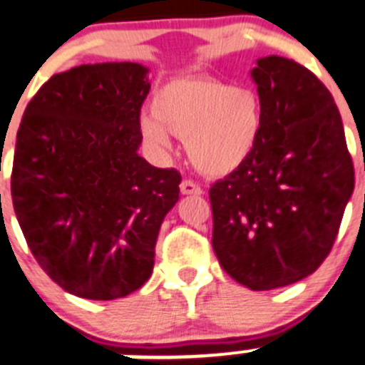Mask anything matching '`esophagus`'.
Returning a JSON list of instances; mask_svg holds the SVG:
<instances>
[{
    "mask_svg": "<svg viewBox=\"0 0 365 365\" xmlns=\"http://www.w3.org/2000/svg\"><path fill=\"white\" fill-rule=\"evenodd\" d=\"M180 193L182 195H202V188L192 179H185L180 182Z\"/></svg>",
    "mask_w": 365,
    "mask_h": 365,
    "instance_id": "1",
    "label": "esophagus"
}]
</instances>
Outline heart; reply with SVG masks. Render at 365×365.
<instances>
[{
	"label": "heart",
	"instance_id": "b5f03b06",
	"mask_svg": "<svg viewBox=\"0 0 365 365\" xmlns=\"http://www.w3.org/2000/svg\"><path fill=\"white\" fill-rule=\"evenodd\" d=\"M150 109L152 116L141 121L147 141L168 148V133L186 138L192 163L210 175L238 168L255 148L262 127L255 93L211 76L168 82L154 95Z\"/></svg>",
	"mask_w": 365,
	"mask_h": 365
}]
</instances>
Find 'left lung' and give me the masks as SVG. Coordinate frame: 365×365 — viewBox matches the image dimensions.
<instances>
[{
  "mask_svg": "<svg viewBox=\"0 0 365 365\" xmlns=\"http://www.w3.org/2000/svg\"><path fill=\"white\" fill-rule=\"evenodd\" d=\"M262 127L237 170L210 188L213 251L251 290L287 287L319 269L335 244L355 168L335 100L292 58L252 69Z\"/></svg>",
  "mask_w": 365,
  "mask_h": 365,
  "instance_id": "left-lung-1",
  "label": "left lung"
}]
</instances>
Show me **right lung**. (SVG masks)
Masks as SVG:
<instances>
[{
    "label": "right lung",
    "instance_id": "obj_1",
    "mask_svg": "<svg viewBox=\"0 0 365 365\" xmlns=\"http://www.w3.org/2000/svg\"><path fill=\"white\" fill-rule=\"evenodd\" d=\"M147 68L84 64L24 109L12 166L17 222L41 269L73 296L110 301L150 277L180 173L138 155Z\"/></svg>",
    "mask_w": 365,
    "mask_h": 365
}]
</instances>
